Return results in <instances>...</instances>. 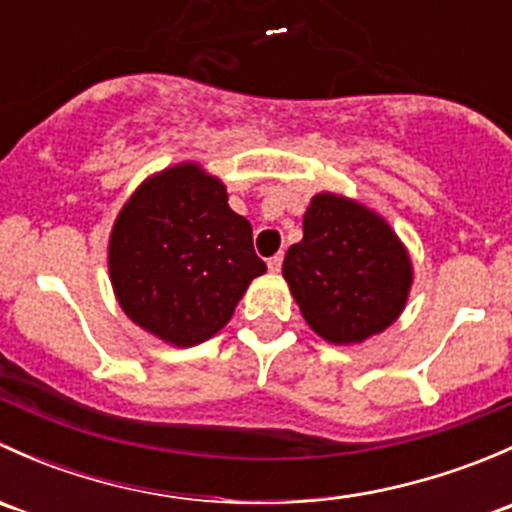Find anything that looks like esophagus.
I'll use <instances>...</instances> for the list:
<instances>
[{
    "label": "esophagus",
    "instance_id": "esophagus-1",
    "mask_svg": "<svg viewBox=\"0 0 512 512\" xmlns=\"http://www.w3.org/2000/svg\"><path fill=\"white\" fill-rule=\"evenodd\" d=\"M267 267H270V272H280L282 270V255H275L267 260Z\"/></svg>",
    "mask_w": 512,
    "mask_h": 512
}]
</instances>
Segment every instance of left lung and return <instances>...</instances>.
Returning a JSON list of instances; mask_svg holds the SVG:
<instances>
[{
    "instance_id": "8db88e82",
    "label": "left lung",
    "mask_w": 512,
    "mask_h": 512,
    "mask_svg": "<svg viewBox=\"0 0 512 512\" xmlns=\"http://www.w3.org/2000/svg\"><path fill=\"white\" fill-rule=\"evenodd\" d=\"M302 230L282 275L309 327L332 344H359L394 324L414 270L389 223L354 200L319 193Z\"/></svg>"
}]
</instances>
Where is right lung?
Segmentation results:
<instances>
[{
    "label": "right lung",
    "mask_w": 512,
    "mask_h": 512,
    "mask_svg": "<svg viewBox=\"0 0 512 512\" xmlns=\"http://www.w3.org/2000/svg\"><path fill=\"white\" fill-rule=\"evenodd\" d=\"M267 270L252 225L198 163L148 178L108 240V272L123 312L173 347H195L230 322L247 285Z\"/></svg>",
    "instance_id": "obj_1"
}]
</instances>
